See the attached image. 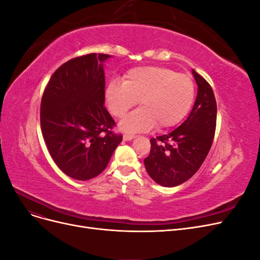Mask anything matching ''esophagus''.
Returning a JSON list of instances; mask_svg holds the SVG:
<instances>
[{
  "label": "esophagus",
  "mask_w": 260,
  "mask_h": 260,
  "mask_svg": "<svg viewBox=\"0 0 260 260\" xmlns=\"http://www.w3.org/2000/svg\"><path fill=\"white\" fill-rule=\"evenodd\" d=\"M135 138H136V136H133V135H124L123 136V141H130V140L135 139Z\"/></svg>",
  "instance_id": "1"
}]
</instances>
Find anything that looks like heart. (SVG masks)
Wrapping results in <instances>:
<instances>
[{
	"label": "heart",
	"instance_id": "1",
	"mask_svg": "<svg viewBox=\"0 0 260 260\" xmlns=\"http://www.w3.org/2000/svg\"><path fill=\"white\" fill-rule=\"evenodd\" d=\"M194 95L190 77L165 67L131 69L122 82L113 80L105 90L106 105L115 117H122L139 101L141 108L119 122L124 132H143L156 124L158 129L174 127L191 109Z\"/></svg>",
	"mask_w": 260,
	"mask_h": 260
}]
</instances>
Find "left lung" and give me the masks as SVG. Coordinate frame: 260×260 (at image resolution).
<instances>
[{
	"label": "left lung",
	"instance_id": "left-lung-1",
	"mask_svg": "<svg viewBox=\"0 0 260 260\" xmlns=\"http://www.w3.org/2000/svg\"><path fill=\"white\" fill-rule=\"evenodd\" d=\"M198 95L186 119L171 132L151 139L145 169L156 183L172 187L184 183L200 169L215 137L217 103L209 83L192 69Z\"/></svg>",
	"mask_w": 260,
	"mask_h": 260
}]
</instances>
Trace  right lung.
Wrapping results in <instances>:
<instances>
[{
  "label": "right lung",
  "mask_w": 260,
  "mask_h": 260,
  "mask_svg": "<svg viewBox=\"0 0 260 260\" xmlns=\"http://www.w3.org/2000/svg\"><path fill=\"white\" fill-rule=\"evenodd\" d=\"M107 54H88L62 64L53 74L41 101L43 139L53 160L70 178L99 176L122 137L104 106Z\"/></svg>",
  "instance_id": "add662e5"
}]
</instances>
